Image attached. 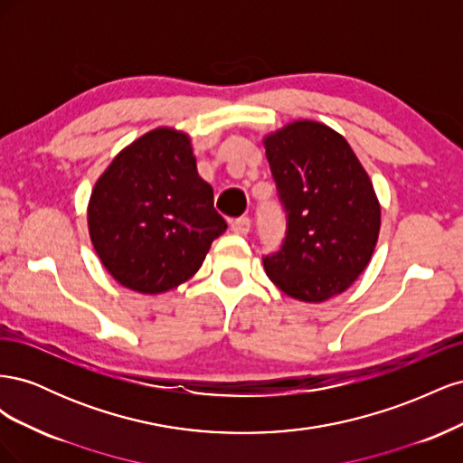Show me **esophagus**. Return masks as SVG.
Returning a JSON list of instances; mask_svg holds the SVG:
<instances>
[{
  "instance_id": "obj_1",
  "label": "esophagus",
  "mask_w": 463,
  "mask_h": 463,
  "mask_svg": "<svg viewBox=\"0 0 463 463\" xmlns=\"http://www.w3.org/2000/svg\"><path fill=\"white\" fill-rule=\"evenodd\" d=\"M250 230V218L249 216H240L232 222V232L237 235H247Z\"/></svg>"
}]
</instances>
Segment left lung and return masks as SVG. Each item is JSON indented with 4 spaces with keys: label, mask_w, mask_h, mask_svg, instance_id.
Returning a JSON list of instances; mask_svg holds the SVG:
<instances>
[{
    "label": "left lung",
    "mask_w": 463,
    "mask_h": 463,
    "mask_svg": "<svg viewBox=\"0 0 463 463\" xmlns=\"http://www.w3.org/2000/svg\"><path fill=\"white\" fill-rule=\"evenodd\" d=\"M266 158L286 213V235L262 264L288 296L320 303L365 270L381 230L373 184L345 138L296 121L266 138Z\"/></svg>",
    "instance_id": "8db88e82"
}]
</instances>
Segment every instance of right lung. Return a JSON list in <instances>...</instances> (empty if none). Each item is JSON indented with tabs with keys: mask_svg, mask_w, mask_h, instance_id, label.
<instances>
[{
	"mask_svg": "<svg viewBox=\"0 0 463 463\" xmlns=\"http://www.w3.org/2000/svg\"><path fill=\"white\" fill-rule=\"evenodd\" d=\"M226 228L189 137L174 129L150 131L118 154L89 203L98 257L121 286L141 293L189 279Z\"/></svg>",
	"mask_w": 463,
	"mask_h": 463,
	"instance_id": "add662e5",
	"label": "right lung"
}]
</instances>
